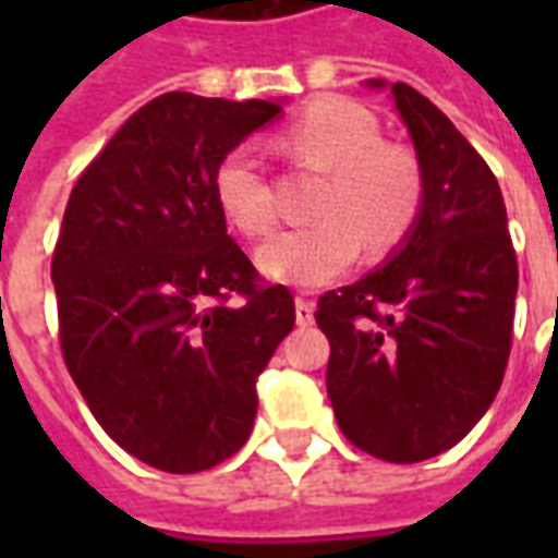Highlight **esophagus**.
<instances>
[{"instance_id":"obj_1","label":"esophagus","mask_w":558,"mask_h":558,"mask_svg":"<svg viewBox=\"0 0 558 558\" xmlns=\"http://www.w3.org/2000/svg\"><path fill=\"white\" fill-rule=\"evenodd\" d=\"M314 307L316 304L311 302V299L299 295V299H295V323H299V326H311V323H314Z\"/></svg>"}]
</instances>
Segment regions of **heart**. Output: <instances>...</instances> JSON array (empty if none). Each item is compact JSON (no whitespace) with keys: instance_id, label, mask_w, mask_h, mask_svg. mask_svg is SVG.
Segmentation results:
<instances>
[{"instance_id":"heart-1","label":"heart","mask_w":558,"mask_h":558,"mask_svg":"<svg viewBox=\"0 0 558 558\" xmlns=\"http://www.w3.org/2000/svg\"><path fill=\"white\" fill-rule=\"evenodd\" d=\"M295 163L326 170L314 199L319 220L278 232L259 247V268L290 287H323L359 259L362 244L386 251L410 232L424 199V175L410 148L383 140L376 116L350 98H319L275 137ZM220 215L244 235H266L278 220V191L251 143L215 167Z\"/></svg>"}]
</instances>
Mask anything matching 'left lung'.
I'll use <instances>...</instances> for the list:
<instances>
[{"label":"left lung","mask_w":558,"mask_h":558,"mask_svg":"<svg viewBox=\"0 0 558 558\" xmlns=\"http://www.w3.org/2000/svg\"><path fill=\"white\" fill-rule=\"evenodd\" d=\"M391 95L424 175L418 220L386 266L319 295L316 323L343 436L418 463L460 442L502 386L517 254L487 160L421 92L395 83Z\"/></svg>","instance_id":"1"}]
</instances>
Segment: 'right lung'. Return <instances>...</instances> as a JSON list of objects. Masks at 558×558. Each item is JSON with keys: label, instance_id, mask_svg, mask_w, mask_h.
<instances>
[{"label": "right lung", "instance_id": "right-lung-1", "mask_svg": "<svg viewBox=\"0 0 558 558\" xmlns=\"http://www.w3.org/2000/svg\"><path fill=\"white\" fill-rule=\"evenodd\" d=\"M275 101L167 92L140 107L68 196L53 251L59 343L92 415L172 475L223 463L251 436L256 376L295 326L227 235L218 160Z\"/></svg>", "mask_w": 558, "mask_h": 558}]
</instances>
